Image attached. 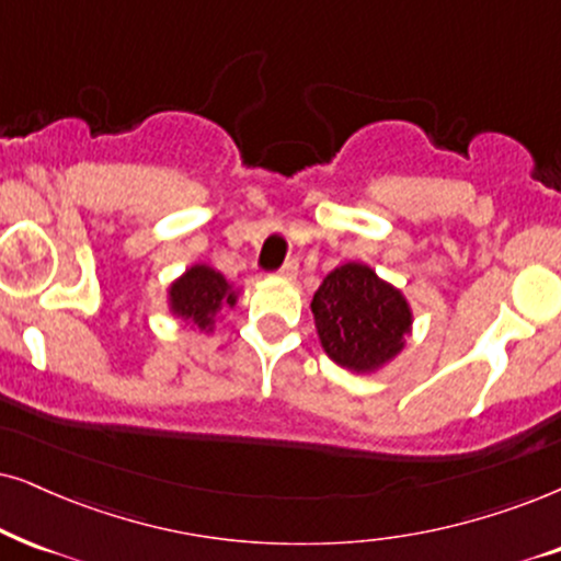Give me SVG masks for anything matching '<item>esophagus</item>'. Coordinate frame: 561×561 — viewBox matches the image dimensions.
Listing matches in <instances>:
<instances>
[{"mask_svg": "<svg viewBox=\"0 0 561 561\" xmlns=\"http://www.w3.org/2000/svg\"><path fill=\"white\" fill-rule=\"evenodd\" d=\"M280 275H283V278L294 280V278H296V275H299V262H296V260H288V262H286V265H283V267H280Z\"/></svg>", "mask_w": 561, "mask_h": 561, "instance_id": "1", "label": "esophagus"}]
</instances>
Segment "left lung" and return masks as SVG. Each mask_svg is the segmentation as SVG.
Instances as JSON below:
<instances>
[{
	"label": "left lung",
	"instance_id": "obj_1",
	"mask_svg": "<svg viewBox=\"0 0 561 561\" xmlns=\"http://www.w3.org/2000/svg\"><path fill=\"white\" fill-rule=\"evenodd\" d=\"M312 314L324 354L351 371H377L392 362L413 324L405 296L362 262L328 273Z\"/></svg>",
	"mask_w": 561,
	"mask_h": 561
}]
</instances>
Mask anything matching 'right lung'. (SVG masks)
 <instances>
[{
    "instance_id": "right-lung-1",
    "label": "right lung",
    "mask_w": 561,
    "mask_h": 561,
    "mask_svg": "<svg viewBox=\"0 0 561 561\" xmlns=\"http://www.w3.org/2000/svg\"><path fill=\"white\" fill-rule=\"evenodd\" d=\"M237 294L218 270L207 265H192L182 278H176L169 288V309L184 322L195 324L197 330L210 333L220 309L233 307Z\"/></svg>"
}]
</instances>
